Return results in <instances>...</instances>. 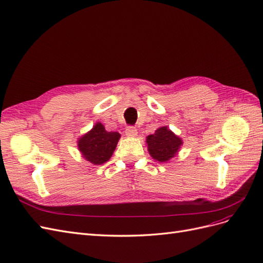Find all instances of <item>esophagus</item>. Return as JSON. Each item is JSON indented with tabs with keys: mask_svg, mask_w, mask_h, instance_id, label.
Here are the masks:
<instances>
[{
	"mask_svg": "<svg viewBox=\"0 0 263 263\" xmlns=\"http://www.w3.org/2000/svg\"><path fill=\"white\" fill-rule=\"evenodd\" d=\"M125 134H126L127 137H130V138L137 137V136H138V130H137V127H134V126H126V129H125Z\"/></svg>",
	"mask_w": 263,
	"mask_h": 263,
	"instance_id": "1",
	"label": "esophagus"
}]
</instances>
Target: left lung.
Instances as JSON below:
<instances>
[{
  "label": "left lung",
  "mask_w": 263,
  "mask_h": 263,
  "mask_svg": "<svg viewBox=\"0 0 263 263\" xmlns=\"http://www.w3.org/2000/svg\"><path fill=\"white\" fill-rule=\"evenodd\" d=\"M147 151L155 161L168 162L177 155L183 140L171 131L166 125L160 126L153 134L146 137Z\"/></svg>",
  "instance_id": "1"
}]
</instances>
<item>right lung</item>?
<instances>
[{
  "mask_svg": "<svg viewBox=\"0 0 263 263\" xmlns=\"http://www.w3.org/2000/svg\"><path fill=\"white\" fill-rule=\"evenodd\" d=\"M120 138V133L108 132L102 123L97 122L91 130L78 139L77 146L86 161L101 165L110 160Z\"/></svg>",
  "mask_w": 263,
  "mask_h": 263,
  "instance_id": "right-lung-1",
  "label": "right lung"
}]
</instances>
